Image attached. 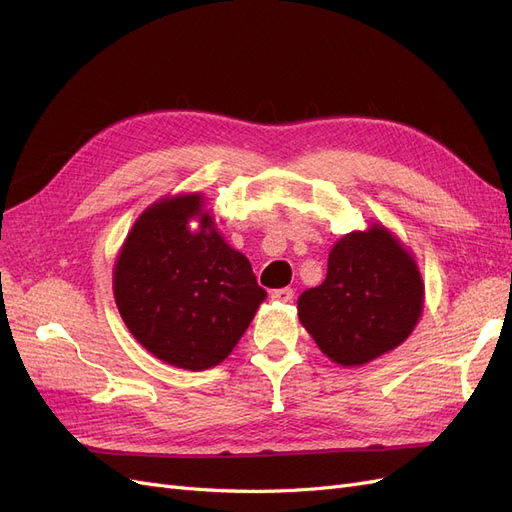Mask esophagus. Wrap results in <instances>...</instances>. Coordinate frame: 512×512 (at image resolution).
Instances as JSON below:
<instances>
[{
  "mask_svg": "<svg viewBox=\"0 0 512 512\" xmlns=\"http://www.w3.org/2000/svg\"><path fill=\"white\" fill-rule=\"evenodd\" d=\"M273 301H282V303H290L294 299V290L292 288H277L271 292Z\"/></svg>",
  "mask_w": 512,
  "mask_h": 512,
  "instance_id": "obj_1",
  "label": "esophagus"
}]
</instances>
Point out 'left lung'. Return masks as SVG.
<instances>
[{
	"mask_svg": "<svg viewBox=\"0 0 512 512\" xmlns=\"http://www.w3.org/2000/svg\"><path fill=\"white\" fill-rule=\"evenodd\" d=\"M414 256L382 224L354 230L329 254L327 277L305 290L299 320L337 365L356 367L404 344L423 314Z\"/></svg>",
	"mask_w": 512,
	"mask_h": 512,
	"instance_id": "obj_1",
	"label": "left lung"
}]
</instances>
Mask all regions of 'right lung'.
Returning <instances> with one entry per match:
<instances>
[{
    "mask_svg": "<svg viewBox=\"0 0 512 512\" xmlns=\"http://www.w3.org/2000/svg\"><path fill=\"white\" fill-rule=\"evenodd\" d=\"M113 292L138 344L190 371L222 363L267 297L200 194L166 196L143 211L115 262Z\"/></svg>",
    "mask_w": 512,
    "mask_h": 512,
    "instance_id": "obj_1",
    "label": "right lung"
}]
</instances>
